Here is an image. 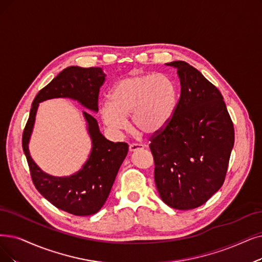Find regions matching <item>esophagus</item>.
<instances>
[{"label": "esophagus", "mask_w": 262, "mask_h": 262, "mask_svg": "<svg viewBox=\"0 0 262 262\" xmlns=\"http://www.w3.org/2000/svg\"><path fill=\"white\" fill-rule=\"evenodd\" d=\"M139 149H144V145L142 144H138V143H132L130 144L129 146V150L132 152V151H137Z\"/></svg>", "instance_id": "esophagus-1"}]
</instances>
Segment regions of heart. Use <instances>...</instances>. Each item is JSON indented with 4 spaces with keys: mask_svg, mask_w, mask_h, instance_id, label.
<instances>
[{
    "mask_svg": "<svg viewBox=\"0 0 262 262\" xmlns=\"http://www.w3.org/2000/svg\"><path fill=\"white\" fill-rule=\"evenodd\" d=\"M177 101L174 81L165 74H133L117 81L103 103V122L115 130L128 127L132 116L134 129L142 134L162 130L173 116Z\"/></svg>",
    "mask_w": 262,
    "mask_h": 262,
    "instance_id": "heart-1",
    "label": "heart"
}]
</instances>
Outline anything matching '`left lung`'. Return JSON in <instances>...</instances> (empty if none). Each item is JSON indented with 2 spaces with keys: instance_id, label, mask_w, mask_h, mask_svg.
<instances>
[{
  "instance_id": "obj_1",
  "label": "left lung",
  "mask_w": 262,
  "mask_h": 262,
  "mask_svg": "<svg viewBox=\"0 0 262 262\" xmlns=\"http://www.w3.org/2000/svg\"><path fill=\"white\" fill-rule=\"evenodd\" d=\"M177 70L181 97L165 127L150 138L155 183L162 201L176 210L201 206L225 182L234 129L219 90L185 61Z\"/></svg>"
}]
</instances>
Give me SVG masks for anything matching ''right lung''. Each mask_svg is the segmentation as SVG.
<instances>
[{
  "instance_id": "obj_1",
  "label": "right lung",
  "mask_w": 262,
  "mask_h": 262,
  "mask_svg": "<svg viewBox=\"0 0 262 262\" xmlns=\"http://www.w3.org/2000/svg\"><path fill=\"white\" fill-rule=\"evenodd\" d=\"M105 76L101 68L64 69L37 93L24 130L23 148L35 188L59 210L76 216L96 214L106 202L119 167L128 154V144L114 143L104 138L97 119L91 114L82 112L92 145L88 159L74 174L52 176L33 161L29 151V142L40 102L69 98L79 102L87 110L98 113L99 91Z\"/></svg>"
}]
</instances>
